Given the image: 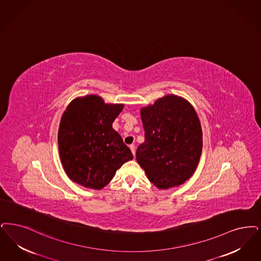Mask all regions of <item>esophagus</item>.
<instances>
[{
    "instance_id": "34e87169",
    "label": "esophagus",
    "mask_w": 261,
    "mask_h": 261,
    "mask_svg": "<svg viewBox=\"0 0 261 261\" xmlns=\"http://www.w3.org/2000/svg\"><path fill=\"white\" fill-rule=\"evenodd\" d=\"M130 149H131V151H132V154L134 155V157H135L136 155V150H135V146L134 145H130Z\"/></svg>"
}]
</instances>
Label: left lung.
<instances>
[{
    "instance_id": "1",
    "label": "left lung",
    "mask_w": 261,
    "mask_h": 261,
    "mask_svg": "<svg viewBox=\"0 0 261 261\" xmlns=\"http://www.w3.org/2000/svg\"><path fill=\"white\" fill-rule=\"evenodd\" d=\"M141 117L145 142L136 158L147 178L162 189L184 184L196 170L203 147L195 110L187 100L167 95L143 108Z\"/></svg>"
}]
</instances>
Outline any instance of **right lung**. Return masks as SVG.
I'll list each match as a JSON object with an SVG mask.
<instances>
[{
  "instance_id": "obj_1",
  "label": "right lung",
  "mask_w": 261,
  "mask_h": 261,
  "mask_svg": "<svg viewBox=\"0 0 261 261\" xmlns=\"http://www.w3.org/2000/svg\"><path fill=\"white\" fill-rule=\"evenodd\" d=\"M123 105L105 104L96 95L74 99L64 112L58 130L63 168L73 181L101 189L117 169L132 160L130 148L114 130Z\"/></svg>"
}]
</instances>
